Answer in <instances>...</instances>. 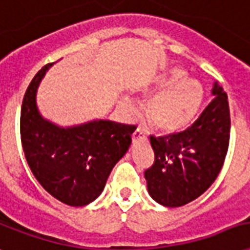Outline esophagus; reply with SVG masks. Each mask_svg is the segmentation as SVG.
I'll list each match as a JSON object with an SVG mask.
<instances>
[{"mask_svg": "<svg viewBox=\"0 0 250 250\" xmlns=\"http://www.w3.org/2000/svg\"><path fill=\"white\" fill-rule=\"evenodd\" d=\"M146 136L144 134H142L140 131H135L134 134H132V144L139 143V142H146Z\"/></svg>", "mask_w": 250, "mask_h": 250, "instance_id": "esophagus-1", "label": "esophagus"}]
</instances>
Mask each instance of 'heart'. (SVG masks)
I'll use <instances>...</instances> for the list:
<instances>
[{"label":"heart","instance_id":"b5f03b06","mask_svg":"<svg viewBox=\"0 0 250 250\" xmlns=\"http://www.w3.org/2000/svg\"><path fill=\"white\" fill-rule=\"evenodd\" d=\"M146 106V120L153 131L162 135L182 132L191 125L200 108L204 90L199 81L183 77L179 68L159 78L155 84L142 92ZM119 107L127 118L138 114V107L130 98H120Z\"/></svg>","mask_w":250,"mask_h":250}]
</instances>
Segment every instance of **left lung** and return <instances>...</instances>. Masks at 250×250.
Returning a JSON list of instances; mask_svg holds the SVG:
<instances>
[{"label": "left lung", "mask_w": 250, "mask_h": 250, "mask_svg": "<svg viewBox=\"0 0 250 250\" xmlns=\"http://www.w3.org/2000/svg\"><path fill=\"white\" fill-rule=\"evenodd\" d=\"M213 99L186 131L149 136L155 152L144 172L149 196L164 207H182L204 193L223 168L228 152L230 116L228 97L213 83Z\"/></svg>", "instance_id": "left-lung-1"}]
</instances>
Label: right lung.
Masks as SVG:
<instances>
[{"instance_id": "right-lung-1", "label": "right lung", "mask_w": 250, "mask_h": 250, "mask_svg": "<svg viewBox=\"0 0 250 250\" xmlns=\"http://www.w3.org/2000/svg\"><path fill=\"white\" fill-rule=\"evenodd\" d=\"M49 63L29 84L21 108V142L33 175L50 195L83 207L101 195L108 175L131 146L135 125L91 120L61 127L41 115L37 90Z\"/></svg>"}]
</instances>
